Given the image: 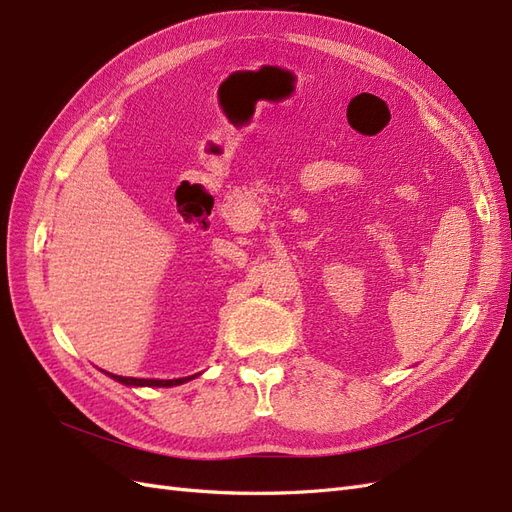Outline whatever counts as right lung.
<instances>
[{
    "label": "right lung",
    "instance_id": "obj_1",
    "mask_svg": "<svg viewBox=\"0 0 512 512\" xmlns=\"http://www.w3.org/2000/svg\"><path fill=\"white\" fill-rule=\"evenodd\" d=\"M107 375L124 385H135V388H172V385H181L191 381L193 377H198V375H191L183 379H135V377H118V375H112V372H107Z\"/></svg>",
    "mask_w": 512,
    "mask_h": 512
}]
</instances>
